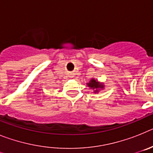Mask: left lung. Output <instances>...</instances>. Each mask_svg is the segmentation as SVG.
<instances>
[{
	"label": "left lung",
	"mask_w": 153,
	"mask_h": 153,
	"mask_svg": "<svg viewBox=\"0 0 153 153\" xmlns=\"http://www.w3.org/2000/svg\"><path fill=\"white\" fill-rule=\"evenodd\" d=\"M87 86H90V88H93V89H98V88H102L103 87V86H102V84H100V83H98L97 81H96L95 79H92L91 80H90V82L89 83H87ZM96 92H98L97 90H96L95 93Z\"/></svg>",
	"instance_id": "1"
}]
</instances>
